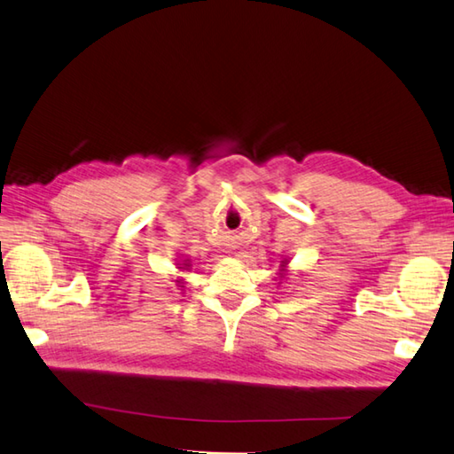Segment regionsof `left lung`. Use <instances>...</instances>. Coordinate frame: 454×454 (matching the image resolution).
I'll list each match as a JSON object with an SVG mask.
<instances>
[{"label":"left lung","instance_id":"8db88e82","mask_svg":"<svg viewBox=\"0 0 454 454\" xmlns=\"http://www.w3.org/2000/svg\"><path fill=\"white\" fill-rule=\"evenodd\" d=\"M288 262H291V259H288V257H285L283 262H281V267H278V278H277L278 283L277 285H281L285 278H286V275H288Z\"/></svg>","mask_w":454,"mask_h":454}]
</instances>
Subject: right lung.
<instances>
[{
	"mask_svg": "<svg viewBox=\"0 0 454 454\" xmlns=\"http://www.w3.org/2000/svg\"><path fill=\"white\" fill-rule=\"evenodd\" d=\"M189 269H191V259H181V262L177 263V271L179 273H185V271H189ZM176 283H177V286L181 288V291H185V278L177 277Z\"/></svg>",
	"mask_w": 454,
	"mask_h": 454,
	"instance_id": "1",
	"label": "right lung"
}]
</instances>
